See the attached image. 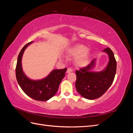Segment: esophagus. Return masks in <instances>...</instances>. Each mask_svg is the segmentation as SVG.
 Segmentation results:
<instances>
[{"instance_id": "1", "label": "esophagus", "mask_w": 133, "mask_h": 133, "mask_svg": "<svg viewBox=\"0 0 133 133\" xmlns=\"http://www.w3.org/2000/svg\"><path fill=\"white\" fill-rule=\"evenodd\" d=\"M72 71H73V69H72L71 68H68L67 71H66V72H67L68 73H70V72H72Z\"/></svg>"}]
</instances>
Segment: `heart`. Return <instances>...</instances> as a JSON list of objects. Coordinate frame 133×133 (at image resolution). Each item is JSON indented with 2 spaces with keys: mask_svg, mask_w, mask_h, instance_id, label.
I'll list each match as a JSON object with an SVG mask.
<instances>
[{
  "mask_svg": "<svg viewBox=\"0 0 133 133\" xmlns=\"http://www.w3.org/2000/svg\"><path fill=\"white\" fill-rule=\"evenodd\" d=\"M68 55L69 57H78L76 62L79 65H84L86 64L89 56V50L86 46L83 45H76L71 48L68 51Z\"/></svg>",
  "mask_w": 133,
  "mask_h": 133,
  "instance_id": "b5f03b06",
  "label": "heart"
}]
</instances>
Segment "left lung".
<instances>
[{"mask_svg": "<svg viewBox=\"0 0 133 133\" xmlns=\"http://www.w3.org/2000/svg\"><path fill=\"white\" fill-rule=\"evenodd\" d=\"M103 51L107 53L109 62L106 68L99 72L90 70L94 66L95 60L85 67L75 71L76 80L75 87L77 91L84 98L92 100L102 96L114 81L116 70V62L113 52L107 48Z\"/></svg>", "mask_w": 133, "mask_h": 133, "instance_id": "1", "label": "left lung"}]
</instances>
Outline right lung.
Wrapping results in <instances>:
<instances>
[{
  "label": "right lung",
  "instance_id": "obj_1",
  "mask_svg": "<svg viewBox=\"0 0 133 133\" xmlns=\"http://www.w3.org/2000/svg\"><path fill=\"white\" fill-rule=\"evenodd\" d=\"M32 42L26 44L19 54L15 69L16 78L19 86L28 96L38 101H46L57 92L67 68L54 70L42 80H33L27 78L22 70V59L26 48Z\"/></svg>",
  "mask_w": 133,
  "mask_h": 133
}]
</instances>
